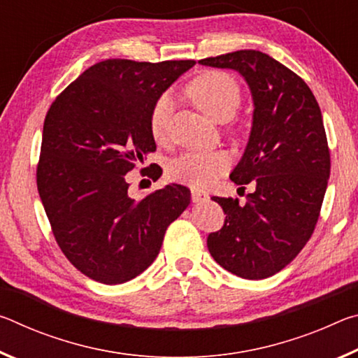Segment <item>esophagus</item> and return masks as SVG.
<instances>
[{
	"label": "esophagus",
	"mask_w": 358,
	"mask_h": 358,
	"mask_svg": "<svg viewBox=\"0 0 358 358\" xmlns=\"http://www.w3.org/2000/svg\"><path fill=\"white\" fill-rule=\"evenodd\" d=\"M191 199H192L194 203H197V202L207 201L208 194L205 191H201V189H191Z\"/></svg>",
	"instance_id": "1"
}]
</instances>
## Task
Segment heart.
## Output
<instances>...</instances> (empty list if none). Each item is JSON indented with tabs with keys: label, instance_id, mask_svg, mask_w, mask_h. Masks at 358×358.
Instances as JSON below:
<instances>
[{
	"label": "heart",
	"instance_id": "1",
	"mask_svg": "<svg viewBox=\"0 0 358 358\" xmlns=\"http://www.w3.org/2000/svg\"><path fill=\"white\" fill-rule=\"evenodd\" d=\"M187 98L210 120L224 123L237 113L241 94L237 82L226 72L207 71L187 85ZM172 115V101L167 94L156 99L150 113V132L155 141H164L169 120ZM230 156L222 150L189 151L181 155L169 167V177L192 187H208L226 173Z\"/></svg>",
	"mask_w": 358,
	"mask_h": 358
}]
</instances>
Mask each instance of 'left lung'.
Wrapping results in <instances>:
<instances>
[{
  "instance_id": "obj_1",
  "label": "left lung",
  "mask_w": 358,
  "mask_h": 358,
  "mask_svg": "<svg viewBox=\"0 0 358 358\" xmlns=\"http://www.w3.org/2000/svg\"><path fill=\"white\" fill-rule=\"evenodd\" d=\"M199 63L240 72L254 102L250 141L230 180L256 189L245 203L211 197L226 221L208 235V251L230 273L264 280L292 262L319 220L330 177L322 113L305 80L266 53L238 50Z\"/></svg>"
}]
</instances>
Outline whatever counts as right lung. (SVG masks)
Returning a JSON list of instances; mask_svg holds the SVG:
<instances>
[{
    "mask_svg": "<svg viewBox=\"0 0 358 358\" xmlns=\"http://www.w3.org/2000/svg\"><path fill=\"white\" fill-rule=\"evenodd\" d=\"M194 64L106 59L48 108L38 191L58 246L94 281L121 284L147 270L169 224L189 205V189L175 183L134 201L126 173L156 150L150 132L156 99Z\"/></svg>",
    "mask_w": 358,
    "mask_h": 358,
    "instance_id": "1",
    "label": "right lung"
}]
</instances>
